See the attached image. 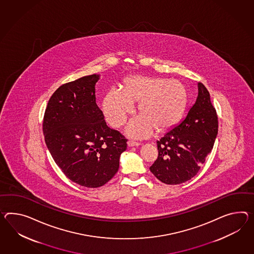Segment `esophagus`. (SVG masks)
<instances>
[{
    "label": "esophagus",
    "mask_w": 254,
    "mask_h": 254,
    "mask_svg": "<svg viewBox=\"0 0 254 254\" xmlns=\"http://www.w3.org/2000/svg\"><path fill=\"white\" fill-rule=\"evenodd\" d=\"M127 145L129 147H134V146H139L140 142H137V141H134V140H128L127 141Z\"/></svg>",
    "instance_id": "1"
}]
</instances>
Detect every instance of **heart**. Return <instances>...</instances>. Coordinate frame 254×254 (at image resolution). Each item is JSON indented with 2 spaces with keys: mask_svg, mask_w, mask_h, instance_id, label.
I'll list each match as a JSON object with an SVG mask.
<instances>
[{
  "mask_svg": "<svg viewBox=\"0 0 254 254\" xmlns=\"http://www.w3.org/2000/svg\"><path fill=\"white\" fill-rule=\"evenodd\" d=\"M186 91L178 81H165L146 76H133L125 81L124 90L111 89L104 100V114L113 127L124 125L132 114L134 103L143 115L130 121L127 132L130 136L146 137L154 129L173 127L186 108Z\"/></svg>",
  "mask_w": 254,
  "mask_h": 254,
  "instance_id": "1",
  "label": "heart"
}]
</instances>
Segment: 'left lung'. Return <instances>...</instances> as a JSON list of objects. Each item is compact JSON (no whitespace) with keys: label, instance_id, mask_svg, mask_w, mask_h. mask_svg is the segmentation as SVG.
Segmentation results:
<instances>
[{"label":"left lung","instance_id":"obj_1","mask_svg":"<svg viewBox=\"0 0 254 254\" xmlns=\"http://www.w3.org/2000/svg\"><path fill=\"white\" fill-rule=\"evenodd\" d=\"M218 130L210 94L198 82V96L186 118L157 140L159 155L149 167L157 179L179 185L197 174L213 149Z\"/></svg>","mask_w":254,"mask_h":254}]
</instances>
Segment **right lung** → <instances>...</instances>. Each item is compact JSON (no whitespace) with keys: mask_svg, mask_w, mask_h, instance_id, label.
I'll return each mask as SVG.
<instances>
[{"mask_svg":"<svg viewBox=\"0 0 254 254\" xmlns=\"http://www.w3.org/2000/svg\"><path fill=\"white\" fill-rule=\"evenodd\" d=\"M99 75L81 77L59 87L47 105L45 142L68 179L89 188L105 185L118 173L127 139L105 123L96 105Z\"/></svg>","mask_w":254,"mask_h":254,"instance_id":"add662e5","label":"right lung"}]
</instances>
